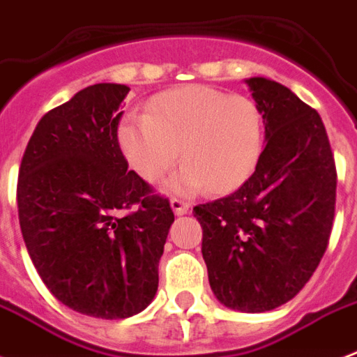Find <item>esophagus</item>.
<instances>
[{
	"mask_svg": "<svg viewBox=\"0 0 357 357\" xmlns=\"http://www.w3.org/2000/svg\"><path fill=\"white\" fill-rule=\"evenodd\" d=\"M170 206H172V211L176 213L178 217H181V215H187V213L190 211L189 204H185V202L178 200V198H174V200L170 202Z\"/></svg>",
	"mask_w": 357,
	"mask_h": 357,
	"instance_id": "esophagus-1",
	"label": "esophagus"
}]
</instances>
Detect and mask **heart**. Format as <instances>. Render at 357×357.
Masks as SVG:
<instances>
[{
	"mask_svg": "<svg viewBox=\"0 0 357 357\" xmlns=\"http://www.w3.org/2000/svg\"><path fill=\"white\" fill-rule=\"evenodd\" d=\"M263 114L250 98L187 85L155 96L146 114H128L119 128L123 155L146 181L185 165L165 189L192 195L229 192L254 174L263 151Z\"/></svg>",
	"mask_w": 357,
	"mask_h": 357,
	"instance_id": "heart-1",
	"label": "heart"
}]
</instances>
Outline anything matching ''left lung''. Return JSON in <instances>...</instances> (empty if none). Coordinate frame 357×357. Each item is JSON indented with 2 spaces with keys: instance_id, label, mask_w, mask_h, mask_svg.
Here are the masks:
<instances>
[{
  "instance_id": "1",
  "label": "left lung",
  "mask_w": 357,
  "mask_h": 357,
  "mask_svg": "<svg viewBox=\"0 0 357 357\" xmlns=\"http://www.w3.org/2000/svg\"><path fill=\"white\" fill-rule=\"evenodd\" d=\"M265 123L255 172L234 195L195 207L202 254L220 304L276 310L310 282L326 252L337 172L315 109L266 77L246 79Z\"/></svg>"
}]
</instances>
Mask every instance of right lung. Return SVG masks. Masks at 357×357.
<instances>
[{"instance_id":"1","label":"right lung","mask_w":357,"mask_h":357,"mask_svg":"<svg viewBox=\"0 0 357 357\" xmlns=\"http://www.w3.org/2000/svg\"><path fill=\"white\" fill-rule=\"evenodd\" d=\"M129 86L98 83L36 123L18 176L25 246L50 293L96 319H128L155 298L174 213L119 144ZM133 205L137 211L123 213Z\"/></svg>"}]
</instances>
